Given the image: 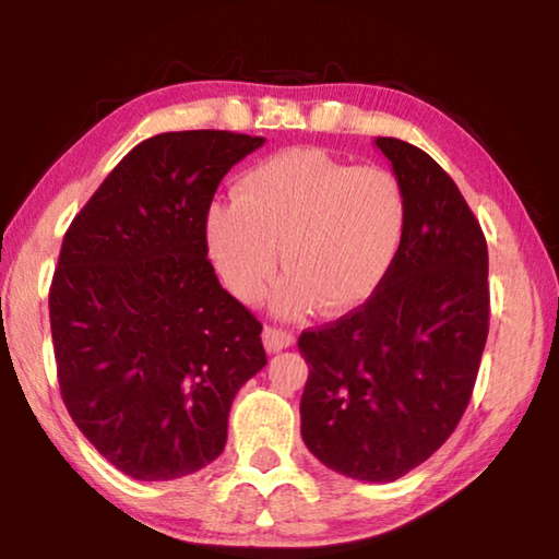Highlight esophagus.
<instances>
[{"mask_svg":"<svg viewBox=\"0 0 559 559\" xmlns=\"http://www.w3.org/2000/svg\"><path fill=\"white\" fill-rule=\"evenodd\" d=\"M293 343H296V335L288 333V330L276 328V325L263 328V345H266L269 353H281V349L290 347Z\"/></svg>","mask_w":559,"mask_h":559,"instance_id":"1","label":"esophagus"}]
</instances>
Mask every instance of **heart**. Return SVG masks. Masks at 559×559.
Masks as SVG:
<instances>
[{"instance_id": "1", "label": "heart", "mask_w": 559, "mask_h": 559, "mask_svg": "<svg viewBox=\"0 0 559 559\" xmlns=\"http://www.w3.org/2000/svg\"><path fill=\"white\" fill-rule=\"evenodd\" d=\"M406 197L390 169L293 147L246 169L206 212V243L236 298L257 302L278 266L276 310L345 313L382 286L402 249Z\"/></svg>"}]
</instances>
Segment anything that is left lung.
<instances>
[{"label": "left lung", "mask_w": 559, "mask_h": 559, "mask_svg": "<svg viewBox=\"0 0 559 559\" xmlns=\"http://www.w3.org/2000/svg\"><path fill=\"white\" fill-rule=\"evenodd\" d=\"M374 145L406 197V229L374 296L302 330L300 433L328 468L390 484L459 427L488 337V246L459 187L424 150Z\"/></svg>", "instance_id": "8db88e82"}]
</instances>
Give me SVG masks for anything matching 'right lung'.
I'll return each mask as SVG.
<instances>
[{
    "instance_id": "add662e5",
    "label": "right lung",
    "mask_w": 559,
    "mask_h": 559,
    "mask_svg": "<svg viewBox=\"0 0 559 559\" xmlns=\"http://www.w3.org/2000/svg\"><path fill=\"white\" fill-rule=\"evenodd\" d=\"M263 138L163 132L103 179L63 236L49 290L66 409L100 456L173 480L224 451L236 392L266 365L261 323L206 259V212Z\"/></svg>"
}]
</instances>
